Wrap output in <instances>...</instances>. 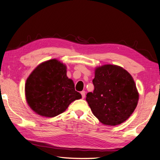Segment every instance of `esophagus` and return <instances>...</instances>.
<instances>
[{
    "mask_svg": "<svg viewBox=\"0 0 160 160\" xmlns=\"http://www.w3.org/2000/svg\"><path fill=\"white\" fill-rule=\"evenodd\" d=\"M85 93L86 92H84V91H82V92H81V95H82V98H84V97H85Z\"/></svg>",
    "mask_w": 160,
    "mask_h": 160,
    "instance_id": "obj_1",
    "label": "esophagus"
}]
</instances>
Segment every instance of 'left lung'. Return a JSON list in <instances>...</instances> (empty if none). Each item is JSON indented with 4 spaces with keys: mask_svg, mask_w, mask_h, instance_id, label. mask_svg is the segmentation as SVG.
Listing matches in <instances>:
<instances>
[{
    "mask_svg": "<svg viewBox=\"0 0 160 160\" xmlns=\"http://www.w3.org/2000/svg\"><path fill=\"white\" fill-rule=\"evenodd\" d=\"M93 80L94 90L86 101L93 115L105 126H114L129 118L139 101V92L132 76L119 66L97 67Z\"/></svg>",
    "mask_w": 160,
    "mask_h": 160,
    "instance_id": "8db88e82",
    "label": "left lung"
}]
</instances>
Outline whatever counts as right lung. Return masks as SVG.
Listing matches in <instances>:
<instances>
[{"mask_svg":"<svg viewBox=\"0 0 160 160\" xmlns=\"http://www.w3.org/2000/svg\"><path fill=\"white\" fill-rule=\"evenodd\" d=\"M25 96L33 112L48 118L60 114L72 102L82 98L67 76V66L56 59L42 62L32 71L25 84Z\"/></svg>","mask_w":160,"mask_h":160,"instance_id":"1","label":"right lung"}]
</instances>
